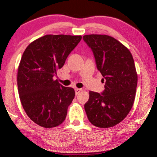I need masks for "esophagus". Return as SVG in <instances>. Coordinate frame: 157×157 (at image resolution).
Here are the masks:
<instances>
[{
	"mask_svg": "<svg viewBox=\"0 0 157 157\" xmlns=\"http://www.w3.org/2000/svg\"><path fill=\"white\" fill-rule=\"evenodd\" d=\"M75 90V94H78L79 93H80L82 91V89H77V88H76Z\"/></svg>",
	"mask_w": 157,
	"mask_h": 157,
	"instance_id": "obj_1",
	"label": "esophagus"
}]
</instances>
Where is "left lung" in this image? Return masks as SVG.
I'll return each instance as SVG.
<instances>
[{"label": "left lung", "mask_w": 157, "mask_h": 157, "mask_svg": "<svg viewBox=\"0 0 157 157\" xmlns=\"http://www.w3.org/2000/svg\"><path fill=\"white\" fill-rule=\"evenodd\" d=\"M82 39L92 49L105 80L101 94L89 92L84 105L88 119L101 128L113 127L124 119L133 105L138 81L133 58L124 44L109 36L91 34Z\"/></svg>", "instance_id": "1"}]
</instances>
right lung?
Masks as SVG:
<instances>
[{"mask_svg": "<svg viewBox=\"0 0 157 157\" xmlns=\"http://www.w3.org/2000/svg\"><path fill=\"white\" fill-rule=\"evenodd\" d=\"M81 36L46 35L31 42L18 70V89L22 106L39 126L51 128L64 121L75 98L74 89L53 80Z\"/></svg>", "mask_w": 157, "mask_h": 157, "instance_id": "right-lung-1", "label": "right lung"}]
</instances>
